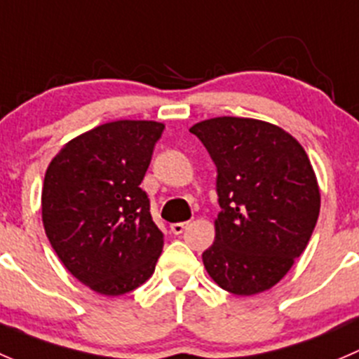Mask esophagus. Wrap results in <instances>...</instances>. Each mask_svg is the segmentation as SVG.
Returning a JSON list of instances; mask_svg holds the SVG:
<instances>
[{
  "label": "esophagus",
  "mask_w": 359,
  "mask_h": 359,
  "mask_svg": "<svg viewBox=\"0 0 359 359\" xmlns=\"http://www.w3.org/2000/svg\"><path fill=\"white\" fill-rule=\"evenodd\" d=\"M184 228H187V223H172L171 224V231L175 235H181L184 231Z\"/></svg>",
  "instance_id": "34e87169"
}]
</instances>
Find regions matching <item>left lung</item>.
<instances>
[{"mask_svg":"<svg viewBox=\"0 0 359 359\" xmlns=\"http://www.w3.org/2000/svg\"><path fill=\"white\" fill-rule=\"evenodd\" d=\"M217 168L219 214L202 254L210 278L235 295L271 289L304 252L320 214L308 154L280 126L214 117L190 128Z\"/></svg>","mask_w":359,"mask_h":359,"instance_id":"8db88e82","label":"left lung"}]
</instances>
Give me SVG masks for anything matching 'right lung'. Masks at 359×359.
Segmentation results:
<instances>
[{"instance_id":"add662e5","label":"right lung","mask_w":359,"mask_h":359,"mask_svg":"<svg viewBox=\"0 0 359 359\" xmlns=\"http://www.w3.org/2000/svg\"><path fill=\"white\" fill-rule=\"evenodd\" d=\"M165 126L114 121L62 147L46 169L41 216L51 247L74 278L123 295L154 275L164 235L140 188Z\"/></svg>"}]
</instances>
